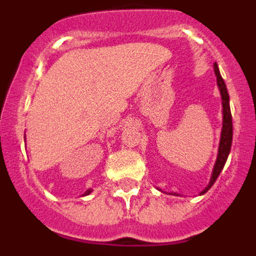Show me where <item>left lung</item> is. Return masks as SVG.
<instances>
[{
  "mask_svg": "<svg viewBox=\"0 0 256 256\" xmlns=\"http://www.w3.org/2000/svg\"><path fill=\"white\" fill-rule=\"evenodd\" d=\"M214 73H216V84H218L219 92H220V97H222V114H223V123H222V132H220V140H219L218 155H216V164H214V168H212V177H210L208 186L200 192V195H204V194H206V192L209 191L210 187L214 184L216 178L219 177L222 169L224 168V164L228 159V155H230V146H232V136H234L232 115H230V96H228L227 87H226L224 80H223L220 73H219V68L216 64H214ZM160 191H162V190H160ZM172 195L180 196L178 194H176V192H172Z\"/></svg>",
  "mask_w": 256,
  "mask_h": 256,
  "instance_id": "left-lung-1",
  "label": "left lung"
}]
</instances>
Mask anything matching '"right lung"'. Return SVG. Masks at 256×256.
Segmentation results:
<instances>
[{
    "label": "right lung",
    "mask_w": 256,
    "mask_h": 256,
    "mask_svg": "<svg viewBox=\"0 0 256 256\" xmlns=\"http://www.w3.org/2000/svg\"><path fill=\"white\" fill-rule=\"evenodd\" d=\"M92 192V190H87V191L84 192V194H83V196H87V195H90V194H91Z\"/></svg>",
    "instance_id": "obj_1"
}]
</instances>
